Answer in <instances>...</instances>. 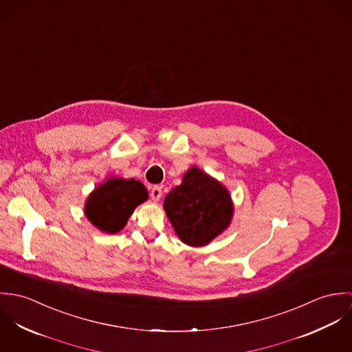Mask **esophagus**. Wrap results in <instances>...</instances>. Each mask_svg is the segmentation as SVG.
I'll list each match as a JSON object with an SVG mask.
<instances>
[{
    "instance_id": "34e87169",
    "label": "esophagus",
    "mask_w": 352,
    "mask_h": 352,
    "mask_svg": "<svg viewBox=\"0 0 352 352\" xmlns=\"http://www.w3.org/2000/svg\"><path fill=\"white\" fill-rule=\"evenodd\" d=\"M151 199L154 201H160L162 197V188L158 186H154L151 191Z\"/></svg>"
}]
</instances>
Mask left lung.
I'll use <instances>...</instances> for the list:
<instances>
[{
    "instance_id": "left-lung-1",
    "label": "left lung",
    "mask_w": 352,
    "mask_h": 352,
    "mask_svg": "<svg viewBox=\"0 0 352 352\" xmlns=\"http://www.w3.org/2000/svg\"><path fill=\"white\" fill-rule=\"evenodd\" d=\"M175 233L190 247H204L230 225L234 206L229 190L198 166H191L182 184L164 199Z\"/></svg>"
}]
</instances>
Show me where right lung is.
Here are the masks:
<instances>
[{"label": "right lung", "mask_w": 352, "mask_h": 352, "mask_svg": "<svg viewBox=\"0 0 352 352\" xmlns=\"http://www.w3.org/2000/svg\"><path fill=\"white\" fill-rule=\"evenodd\" d=\"M148 199V190L140 180L109 176L89 194L84 214L102 233L116 234L134 210Z\"/></svg>", "instance_id": "add662e5"}]
</instances>
